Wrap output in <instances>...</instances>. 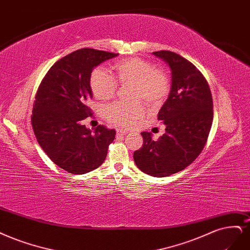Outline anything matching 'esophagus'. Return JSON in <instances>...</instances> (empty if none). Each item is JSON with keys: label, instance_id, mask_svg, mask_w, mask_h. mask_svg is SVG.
Here are the masks:
<instances>
[{"label": "esophagus", "instance_id": "1", "mask_svg": "<svg viewBox=\"0 0 250 250\" xmlns=\"http://www.w3.org/2000/svg\"><path fill=\"white\" fill-rule=\"evenodd\" d=\"M128 132L126 130H122V129H117V135H126Z\"/></svg>", "mask_w": 250, "mask_h": 250}]
</instances>
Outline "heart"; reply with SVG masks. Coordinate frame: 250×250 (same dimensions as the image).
<instances>
[{
  "label": "heart",
  "mask_w": 250,
  "mask_h": 250,
  "mask_svg": "<svg viewBox=\"0 0 250 250\" xmlns=\"http://www.w3.org/2000/svg\"><path fill=\"white\" fill-rule=\"evenodd\" d=\"M115 76L104 68H97L90 77V85L94 95L99 100H109L115 96L120 84H131L132 103L115 102L104 108V117L108 122L122 127L132 126L144 114V100L149 106H157L168 96L170 77L161 67L141 58L119 60L111 66ZM117 80L116 81L115 80Z\"/></svg>",
  "instance_id": "b5f03b06"
}]
</instances>
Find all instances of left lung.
<instances>
[{
	"label": "left lung",
	"mask_w": 250,
	"mask_h": 250,
	"mask_svg": "<svg viewBox=\"0 0 250 250\" xmlns=\"http://www.w3.org/2000/svg\"><path fill=\"white\" fill-rule=\"evenodd\" d=\"M171 69V90L158 113L167 126L157 141L142 132L143 147L133 153L136 167L153 177L183 170L203 151L213 121V100L208 82L186 59L169 50L154 51Z\"/></svg>",
	"instance_id": "8db88e82"
}]
</instances>
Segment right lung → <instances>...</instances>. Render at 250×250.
Listing matches in <instances>:
<instances>
[{
	"label": "right lung",
	"mask_w": 250,
	"mask_h": 250,
	"mask_svg": "<svg viewBox=\"0 0 250 250\" xmlns=\"http://www.w3.org/2000/svg\"><path fill=\"white\" fill-rule=\"evenodd\" d=\"M118 54L81 48L57 61L43 77L35 95L31 123L38 144L55 165L83 175L99 167L116 131L83 125L92 115L90 77L93 68Z\"/></svg>",
	"instance_id": "obj_1"
}]
</instances>
